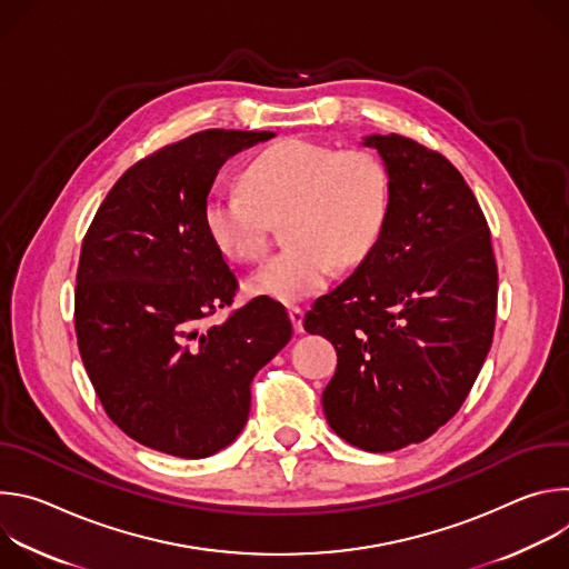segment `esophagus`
<instances>
[{"instance_id": "1", "label": "esophagus", "mask_w": 569, "mask_h": 569, "mask_svg": "<svg viewBox=\"0 0 569 569\" xmlns=\"http://www.w3.org/2000/svg\"><path fill=\"white\" fill-rule=\"evenodd\" d=\"M288 317H290V321H292V327H295V329H301L303 310H301L299 306H290V308H288Z\"/></svg>"}]
</instances>
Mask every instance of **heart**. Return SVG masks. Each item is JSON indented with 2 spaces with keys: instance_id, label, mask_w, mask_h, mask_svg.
<instances>
[{
  "instance_id": "b5f03b06",
  "label": "heart",
  "mask_w": 569,
  "mask_h": 569,
  "mask_svg": "<svg viewBox=\"0 0 569 569\" xmlns=\"http://www.w3.org/2000/svg\"><path fill=\"white\" fill-rule=\"evenodd\" d=\"M310 222L319 231H340L356 248H367L376 233V218L360 211L353 200H345L336 189H327L310 204Z\"/></svg>"
}]
</instances>
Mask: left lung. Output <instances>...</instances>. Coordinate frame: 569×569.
Listing matches in <instances>:
<instances>
[{"label": "left lung", "mask_w": 569, "mask_h": 569, "mask_svg": "<svg viewBox=\"0 0 569 569\" xmlns=\"http://www.w3.org/2000/svg\"><path fill=\"white\" fill-rule=\"evenodd\" d=\"M254 143V132L213 128L137 161L80 248V358L106 415L159 452L204 459L227 448L248 423L268 349L292 329L266 297L202 336L182 331L231 306L238 290L207 222V196L224 161Z\"/></svg>", "instance_id": "obj_1"}]
</instances>
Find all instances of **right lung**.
Wrapping results in <instances>:
<instances>
[{
  "label": "right lung",
  "instance_id": "1",
  "mask_svg": "<svg viewBox=\"0 0 569 569\" xmlns=\"http://www.w3.org/2000/svg\"><path fill=\"white\" fill-rule=\"evenodd\" d=\"M389 202L373 248L303 317L338 369L321 405L367 452L419 443L448 423L491 349L498 266L486 218L450 161L400 134H367Z\"/></svg>",
  "mask_w": 569,
  "mask_h": 569
}]
</instances>
